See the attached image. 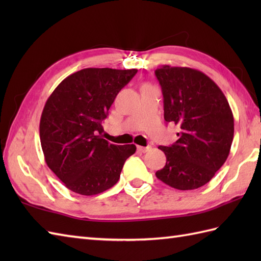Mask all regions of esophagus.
Returning a JSON list of instances; mask_svg holds the SVG:
<instances>
[{
    "label": "esophagus",
    "instance_id": "obj_1",
    "mask_svg": "<svg viewBox=\"0 0 261 261\" xmlns=\"http://www.w3.org/2000/svg\"><path fill=\"white\" fill-rule=\"evenodd\" d=\"M150 148H151V147H149V146H148V147H141V146H138V147H137L138 151H139V152H143V153L150 150Z\"/></svg>",
    "mask_w": 261,
    "mask_h": 261
}]
</instances>
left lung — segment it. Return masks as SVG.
<instances>
[{"instance_id":"8db88e82","label":"left lung","mask_w":261,"mask_h":261,"mask_svg":"<svg viewBox=\"0 0 261 261\" xmlns=\"http://www.w3.org/2000/svg\"><path fill=\"white\" fill-rule=\"evenodd\" d=\"M154 74L164 95V118L180 127L174 145L158 147L167 162L157 178L180 191L202 187L230 153L234 120L228 99L199 70L163 65Z\"/></svg>"}]
</instances>
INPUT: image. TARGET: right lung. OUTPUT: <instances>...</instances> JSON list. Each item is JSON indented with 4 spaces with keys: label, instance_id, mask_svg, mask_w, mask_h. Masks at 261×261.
I'll return each instance as SVG.
<instances>
[{
    "label": "right lung",
    "instance_id": "right-lung-1",
    "mask_svg": "<svg viewBox=\"0 0 261 261\" xmlns=\"http://www.w3.org/2000/svg\"><path fill=\"white\" fill-rule=\"evenodd\" d=\"M137 69L85 68L69 75L48 97L40 119L45 160L71 192L96 195L114 186L135 145L103 139L102 121Z\"/></svg>",
    "mask_w": 261,
    "mask_h": 261
}]
</instances>
